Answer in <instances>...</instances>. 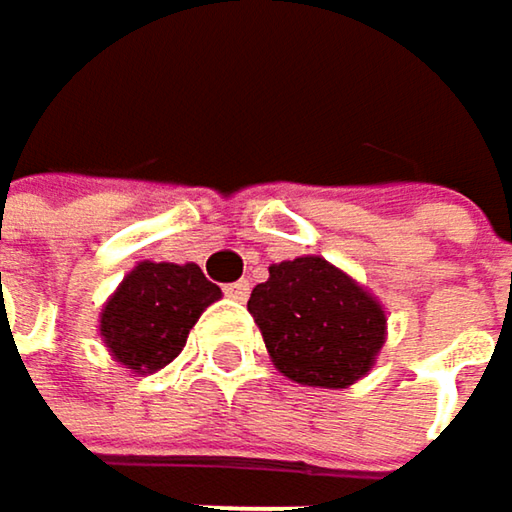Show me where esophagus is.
I'll list each match as a JSON object with an SVG mask.
<instances>
[{
    "label": "esophagus",
    "mask_w": 512,
    "mask_h": 512,
    "mask_svg": "<svg viewBox=\"0 0 512 512\" xmlns=\"http://www.w3.org/2000/svg\"><path fill=\"white\" fill-rule=\"evenodd\" d=\"M225 293H228L231 299H237V302H246V299H249V281H234V284L225 287Z\"/></svg>",
    "instance_id": "esophagus-1"
}]
</instances>
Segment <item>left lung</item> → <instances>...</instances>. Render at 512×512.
<instances>
[{
    "mask_svg": "<svg viewBox=\"0 0 512 512\" xmlns=\"http://www.w3.org/2000/svg\"><path fill=\"white\" fill-rule=\"evenodd\" d=\"M249 314L278 373L311 388H350L388 338L385 305L320 255L272 263Z\"/></svg>",
    "mask_w": 512,
    "mask_h": 512,
    "instance_id": "left-lung-1",
    "label": "left lung"
}]
</instances>
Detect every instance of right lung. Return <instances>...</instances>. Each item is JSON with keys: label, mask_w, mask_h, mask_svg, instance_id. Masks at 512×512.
<instances>
[{"label": "right lung", "mask_w": 512, "mask_h": 512, "mask_svg": "<svg viewBox=\"0 0 512 512\" xmlns=\"http://www.w3.org/2000/svg\"><path fill=\"white\" fill-rule=\"evenodd\" d=\"M222 299L198 263H136L100 308V338L112 361L145 376L171 364L198 317Z\"/></svg>", "instance_id": "obj_1"}]
</instances>
